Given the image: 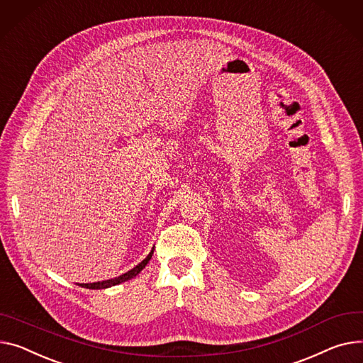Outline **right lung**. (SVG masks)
Segmentation results:
<instances>
[{
	"instance_id": "obj_1",
	"label": "right lung",
	"mask_w": 363,
	"mask_h": 363,
	"mask_svg": "<svg viewBox=\"0 0 363 363\" xmlns=\"http://www.w3.org/2000/svg\"><path fill=\"white\" fill-rule=\"evenodd\" d=\"M153 250H155V248H153ZM153 250L150 251V254H149L146 258H144L140 264H137L134 269H131L130 272H127V273H124V274H121V276H118V277H115V279H111V280L96 281V283H83V284H80V286H82V287H87V289H106V287L119 284V283H123V281H127V280L135 277L144 267H146L147 262L150 261V258H152V255H153Z\"/></svg>"
}]
</instances>
